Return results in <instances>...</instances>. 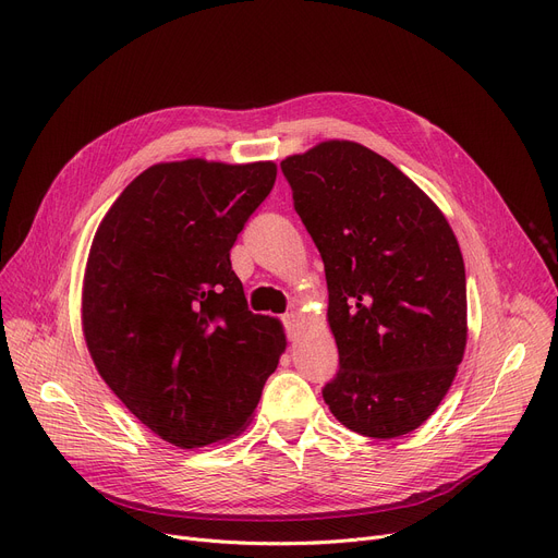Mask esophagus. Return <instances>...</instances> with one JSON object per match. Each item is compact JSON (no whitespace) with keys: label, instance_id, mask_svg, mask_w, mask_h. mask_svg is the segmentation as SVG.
Wrapping results in <instances>:
<instances>
[{"label":"esophagus","instance_id":"obj_1","mask_svg":"<svg viewBox=\"0 0 558 558\" xmlns=\"http://www.w3.org/2000/svg\"><path fill=\"white\" fill-rule=\"evenodd\" d=\"M282 325H284V331H287V339L295 341V337H299V316H295L293 312L284 314Z\"/></svg>","mask_w":558,"mask_h":558}]
</instances>
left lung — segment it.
<instances>
[{
	"label": "left lung",
	"mask_w": 558,
	"mask_h": 558,
	"mask_svg": "<svg viewBox=\"0 0 558 558\" xmlns=\"http://www.w3.org/2000/svg\"><path fill=\"white\" fill-rule=\"evenodd\" d=\"M325 265L339 373L331 415L365 437L422 426L466 345V276L439 208L381 155L327 141L280 163Z\"/></svg>",
	"instance_id": "8db88e82"
}]
</instances>
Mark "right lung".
Segmentation results:
<instances>
[{
	"label": "right lung",
	"instance_id": "right-lung-1",
	"mask_svg": "<svg viewBox=\"0 0 558 558\" xmlns=\"http://www.w3.org/2000/svg\"><path fill=\"white\" fill-rule=\"evenodd\" d=\"M276 183V163L189 159L141 172L94 235L85 341L100 377L181 449L238 435L284 350L248 312L231 248Z\"/></svg>",
	"mask_w": 558,
	"mask_h": 558
}]
</instances>
